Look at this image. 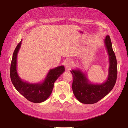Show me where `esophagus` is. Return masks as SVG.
Instances as JSON below:
<instances>
[{
  "label": "esophagus",
  "instance_id": "1",
  "mask_svg": "<svg viewBox=\"0 0 128 128\" xmlns=\"http://www.w3.org/2000/svg\"><path fill=\"white\" fill-rule=\"evenodd\" d=\"M64 65L66 69H70L73 65L72 62L70 60H66L65 62H64Z\"/></svg>",
  "mask_w": 128,
  "mask_h": 128
}]
</instances>
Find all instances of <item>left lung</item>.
<instances>
[{"label": "left lung", "instance_id": "left-lung-1", "mask_svg": "<svg viewBox=\"0 0 128 128\" xmlns=\"http://www.w3.org/2000/svg\"><path fill=\"white\" fill-rule=\"evenodd\" d=\"M104 42L109 57L108 78L104 83H92L86 73L79 69L70 71L73 75V94L78 100L83 104H92L97 102L112 90L116 83L117 62L109 36H106Z\"/></svg>", "mask_w": 128, "mask_h": 128}]
</instances>
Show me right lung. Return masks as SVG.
<instances>
[{"instance_id":"1","label":"right lung","mask_w":128,"mask_h":128,"mask_svg":"<svg viewBox=\"0 0 128 128\" xmlns=\"http://www.w3.org/2000/svg\"><path fill=\"white\" fill-rule=\"evenodd\" d=\"M22 40L17 45L13 52L11 66L10 78L16 89L31 102L40 103L50 97L53 90L54 83L64 72V66H59L50 69L46 78L42 82L30 83L24 81L19 77L17 70V54L22 45Z\"/></svg>"}]
</instances>
